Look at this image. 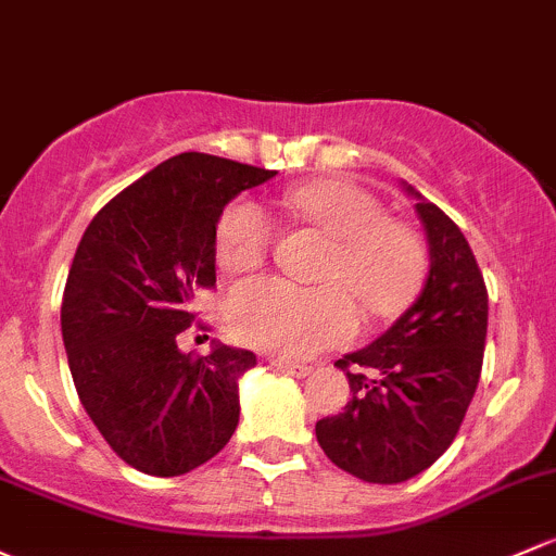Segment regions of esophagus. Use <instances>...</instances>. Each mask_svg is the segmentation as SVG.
<instances>
[{
    "label": "esophagus",
    "mask_w": 556,
    "mask_h": 556,
    "mask_svg": "<svg viewBox=\"0 0 556 556\" xmlns=\"http://www.w3.org/2000/svg\"><path fill=\"white\" fill-rule=\"evenodd\" d=\"M271 362L274 367H277L279 372H288V376H293V378H306L308 372H312V367H306V365H293V362H288V359H279V356H271Z\"/></svg>",
    "instance_id": "34e87169"
}]
</instances>
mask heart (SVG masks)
Segmentation results:
<instances>
[{"instance_id": "heart-1", "label": "heart", "mask_w": 556, "mask_h": 556, "mask_svg": "<svg viewBox=\"0 0 556 556\" xmlns=\"http://www.w3.org/2000/svg\"><path fill=\"white\" fill-rule=\"evenodd\" d=\"M285 202L332 239L323 277L346 283L367 312L391 314L413 295L424 271V250L407 226L383 218L376 197L346 180H317L298 186ZM268 242L271 218L258 202L233 200L220 213L215 255L224 271L255 268ZM342 286L301 288L277 277L242 282L229 301L233 332L250 346L282 356H308L343 343L356 330V312Z\"/></svg>"}]
</instances>
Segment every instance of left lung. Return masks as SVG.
I'll use <instances>...</instances> for the list:
<instances>
[{
	"mask_svg": "<svg viewBox=\"0 0 556 556\" xmlns=\"http://www.w3.org/2000/svg\"><path fill=\"white\" fill-rule=\"evenodd\" d=\"M429 244L420 293L389 330L336 362L352 402L317 420V442L338 469L396 484L453 445L475 396L488 336V290L469 242L437 204L402 180Z\"/></svg>",
	"mask_w": 556,
	"mask_h": 556,
	"instance_id": "8db88e82",
	"label": "left lung"
}]
</instances>
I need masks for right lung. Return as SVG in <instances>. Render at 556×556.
<instances>
[{
  "instance_id": "right-lung-1",
  "label": "right lung",
  "mask_w": 556,
  "mask_h": 556,
  "mask_svg": "<svg viewBox=\"0 0 556 556\" xmlns=\"http://www.w3.org/2000/svg\"><path fill=\"white\" fill-rule=\"evenodd\" d=\"M277 170L186 151L116 194L74 255L61 332L81 407L132 469L178 477L207 464L239 424L248 349L180 352L194 293L215 285V229L233 197Z\"/></svg>"
}]
</instances>
